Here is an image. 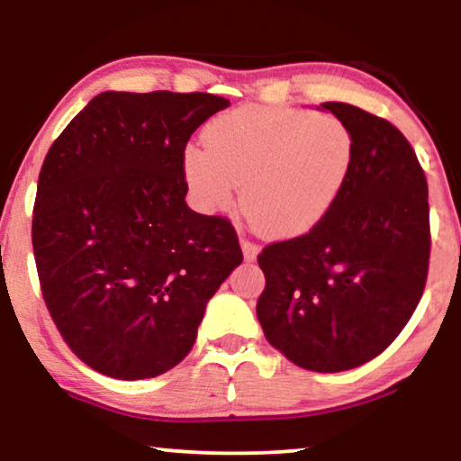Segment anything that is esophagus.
<instances>
[{
	"label": "esophagus",
	"mask_w": 461,
	"mask_h": 461,
	"mask_svg": "<svg viewBox=\"0 0 461 461\" xmlns=\"http://www.w3.org/2000/svg\"><path fill=\"white\" fill-rule=\"evenodd\" d=\"M241 249H243L245 260H254V258L258 256V245L251 243L249 239H241Z\"/></svg>",
	"instance_id": "1"
}]
</instances>
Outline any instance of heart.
<instances>
[{"label": "heart", "instance_id": "obj_1", "mask_svg": "<svg viewBox=\"0 0 461 461\" xmlns=\"http://www.w3.org/2000/svg\"><path fill=\"white\" fill-rule=\"evenodd\" d=\"M203 150L186 149L185 180L207 212L241 210L270 239L306 235L336 207L357 144L342 119L298 106L245 104L203 128Z\"/></svg>", "mask_w": 461, "mask_h": 461}]
</instances>
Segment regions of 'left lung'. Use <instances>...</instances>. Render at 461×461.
<instances>
[{"label": "left lung", "instance_id": "1", "mask_svg": "<svg viewBox=\"0 0 461 461\" xmlns=\"http://www.w3.org/2000/svg\"><path fill=\"white\" fill-rule=\"evenodd\" d=\"M323 109L352 130V172L317 229L258 256L267 285L256 314L294 365L336 374L386 350L411 319L430 264V207L424 169L396 125L346 103Z\"/></svg>", "mask_w": 461, "mask_h": 461}]
</instances>
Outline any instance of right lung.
<instances>
[{
  "label": "right lung",
  "instance_id": "obj_1",
  "mask_svg": "<svg viewBox=\"0 0 461 461\" xmlns=\"http://www.w3.org/2000/svg\"><path fill=\"white\" fill-rule=\"evenodd\" d=\"M230 103L207 92H103L50 147L33 254L68 348L117 380L166 374L241 264L235 226L186 205L188 138Z\"/></svg>",
  "mask_w": 461,
  "mask_h": 461
}]
</instances>
